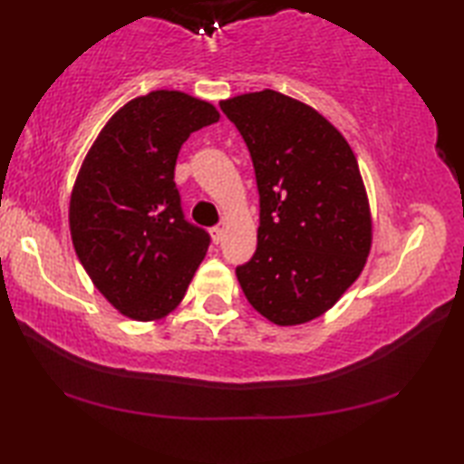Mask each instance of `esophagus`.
I'll return each instance as SVG.
<instances>
[{
    "instance_id": "obj_1",
    "label": "esophagus",
    "mask_w": 464,
    "mask_h": 464,
    "mask_svg": "<svg viewBox=\"0 0 464 464\" xmlns=\"http://www.w3.org/2000/svg\"><path fill=\"white\" fill-rule=\"evenodd\" d=\"M209 233H211L213 243H221L223 237H225V229H223V227H213V229H211Z\"/></svg>"
}]
</instances>
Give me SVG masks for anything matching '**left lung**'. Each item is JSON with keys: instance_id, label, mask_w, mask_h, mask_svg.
I'll list each match as a JSON object with an SVG mask.
<instances>
[{"instance_id": "1", "label": "left lung", "mask_w": 464, "mask_h": 464, "mask_svg": "<svg viewBox=\"0 0 464 464\" xmlns=\"http://www.w3.org/2000/svg\"><path fill=\"white\" fill-rule=\"evenodd\" d=\"M249 147L261 197L257 251L237 267L253 309L279 327L327 313L359 279L372 217L357 157L311 105L273 90L219 102Z\"/></svg>"}]
</instances>
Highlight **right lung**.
Here are the masks:
<instances>
[{"instance_id":"1","label":"right lung","mask_w":464,"mask_h":464,"mask_svg":"<svg viewBox=\"0 0 464 464\" xmlns=\"http://www.w3.org/2000/svg\"><path fill=\"white\" fill-rule=\"evenodd\" d=\"M219 117L209 102L157 90L120 107L85 155L69 231L95 289L125 317L173 313L205 259L209 235L183 219L173 177L187 137Z\"/></svg>"}]
</instances>
